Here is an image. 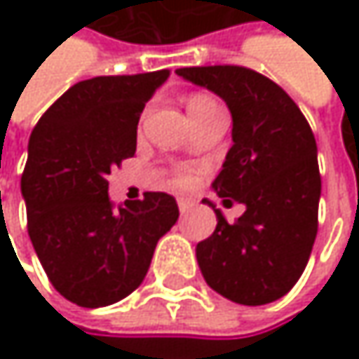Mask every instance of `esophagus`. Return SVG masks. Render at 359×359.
<instances>
[{"label": "esophagus", "instance_id": "esophagus-1", "mask_svg": "<svg viewBox=\"0 0 359 359\" xmlns=\"http://www.w3.org/2000/svg\"><path fill=\"white\" fill-rule=\"evenodd\" d=\"M195 203L191 201V199H184V197H180L179 199V210H180V214H187L191 208H193Z\"/></svg>", "mask_w": 359, "mask_h": 359}]
</instances>
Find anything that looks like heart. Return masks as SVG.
<instances>
[{"label": "heart", "mask_w": 359, "mask_h": 359, "mask_svg": "<svg viewBox=\"0 0 359 359\" xmlns=\"http://www.w3.org/2000/svg\"><path fill=\"white\" fill-rule=\"evenodd\" d=\"M187 108H189V114H191V120H197V118H201V116H205V114H210L214 109H220V106H218V102L214 97H210L205 93H195V95L189 97ZM195 179H197V170L193 166H179L175 170V182L179 187H189Z\"/></svg>", "instance_id": "heart-1"}]
</instances>
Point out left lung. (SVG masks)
I'll use <instances>...</instances> for the list:
<instances>
[{"label": "left lung", "mask_w": 359, "mask_h": 359, "mask_svg": "<svg viewBox=\"0 0 359 359\" xmlns=\"http://www.w3.org/2000/svg\"><path fill=\"white\" fill-rule=\"evenodd\" d=\"M177 74L220 95L233 114V147L214 189L243 216L197 243L205 283L222 297L264 306L287 295L306 270L318 233L320 170L314 133L297 104L245 66H191Z\"/></svg>", "instance_id": "obj_1"}]
</instances>
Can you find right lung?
<instances>
[{
    "label": "right lung",
    "mask_w": 359,
    "mask_h": 359,
    "mask_svg": "<svg viewBox=\"0 0 359 359\" xmlns=\"http://www.w3.org/2000/svg\"><path fill=\"white\" fill-rule=\"evenodd\" d=\"M168 70L72 85L39 118L20 189L36 257L60 295L104 308L145 278L154 250L179 220L177 199L147 191L118 212L108 175L137 151V124Z\"/></svg>",
    "instance_id": "obj_1"
}]
</instances>
